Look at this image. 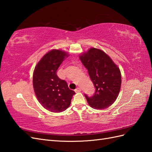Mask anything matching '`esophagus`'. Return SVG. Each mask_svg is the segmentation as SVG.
<instances>
[{
	"instance_id": "1",
	"label": "esophagus",
	"mask_w": 152,
	"mask_h": 152,
	"mask_svg": "<svg viewBox=\"0 0 152 152\" xmlns=\"http://www.w3.org/2000/svg\"><path fill=\"white\" fill-rule=\"evenodd\" d=\"M81 89L80 87H77V88L75 89V92H81Z\"/></svg>"
}]
</instances>
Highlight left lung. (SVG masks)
<instances>
[{"label":"left lung","instance_id":"1","mask_svg":"<svg viewBox=\"0 0 152 152\" xmlns=\"http://www.w3.org/2000/svg\"><path fill=\"white\" fill-rule=\"evenodd\" d=\"M96 88L94 94H85L89 105L97 110L108 108L118 96L121 85L120 70L103 50L91 48L80 56Z\"/></svg>","mask_w":152,"mask_h":152}]
</instances>
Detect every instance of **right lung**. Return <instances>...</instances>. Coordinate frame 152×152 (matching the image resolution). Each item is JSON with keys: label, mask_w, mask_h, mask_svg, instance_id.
<instances>
[{"label": "right lung", "mask_w": 152, "mask_h": 152, "mask_svg": "<svg viewBox=\"0 0 152 152\" xmlns=\"http://www.w3.org/2000/svg\"><path fill=\"white\" fill-rule=\"evenodd\" d=\"M68 54L53 49L45 54L34 69L33 83L38 102L45 109L53 112H63L69 107L75 92L60 79L56 71Z\"/></svg>", "instance_id": "right-lung-1"}]
</instances>
